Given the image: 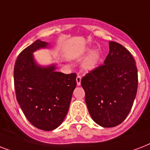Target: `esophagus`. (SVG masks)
Instances as JSON below:
<instances>
[{
    "instance_id": "obj_1",
    "label": "esophagus",
    "mask_w": 150,
    "mask_h": 150,
    "mask_svg": "<svg viewBox=\"0 0 150 150\" xmlns=\"http://www.w3.org/2000/svg\"><path fill=\"white\" fill-rule=\"evenodd\" d=\"M81 79H82V77H81L80 75H77V77H76L77 86H80V85H81Z\"/></svg>"
}]
</instances>
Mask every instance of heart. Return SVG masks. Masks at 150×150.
<instances>
[{"instance_id":"obj_1","label":"heart","mask_w":150,"mask_h":150,"mask_svg":"<svg viewBox=\"0 0 150 150\" xmlns=\"http://www.w3.org/2000/svg\"><path fill=\"white\" fill-rule=\"evenodd\" d=\"M99 61V54L96 51H93L90 53L89 56L85 60L82 67L85 70L91 71L96 68Z\"/></svg>"}]
</instances>
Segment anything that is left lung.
<instances>
[{
  "mask_svg": "<svg viewBox=\"0 0 150 150\" xmlns=\"http://www.w3.org/2000/svg\"><path fill=\"white\" fill-rule=\"evenodd\" d=\"M109 47L104 64L87 73L81 81L89 114L104 128L123 122L138 89V71L132 55L116 42H109Z\"/></svg>",
  "mask_w": 150,
  "mask_h": 150,
  "instance_id": "obj_1",
  "label": "left lung"
}]
</instances>
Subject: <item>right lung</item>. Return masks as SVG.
<instances>
[{"mask_svg": "<svg viewBox=\"0 0 150 150\" xmlns=\"http://www.w3.org/2000/svg\"><path fill=\"white\" fill-rule=\"evenodd\" d=\"M37 40L18 56L14 68V83L18 104L28 121L43 131L57 128L65 117L72 93L76 87V74L56 71V66L38 65L33 53L47 47Z\"/></svg>", "mask_w": 150, "mask_h": 150, "instance_id": "add662e5", "label": "right lung"}]
</instances>
